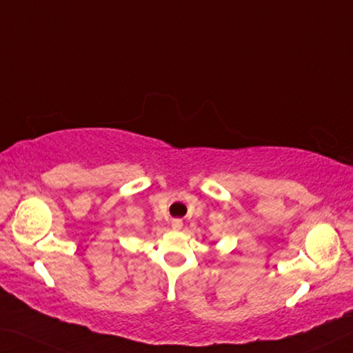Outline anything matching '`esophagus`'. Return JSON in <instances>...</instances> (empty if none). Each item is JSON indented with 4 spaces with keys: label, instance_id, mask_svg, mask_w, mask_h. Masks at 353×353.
<instances>
[{
    "label": "esophagus",
    "instance_id": "34e87169",
    "mask_svg": "<svg viewBox=\"0 0 353 353\" xmlns=\"http://www.w3.org/2000/svg\"><path fill=\"white\" fill-rule=\"evenodd\" d=\"M181 226H183V221L181 220H178V219L172 220V228H173V230H181Z\"/></svg>",
    "mask_w": 353,
    "mask_h": 353
}]
</instances>
